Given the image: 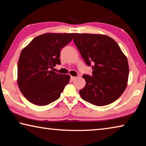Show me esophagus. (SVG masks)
<instances>
[{
  "label": "esophagus",
  "instance_id": "obj_1",
  "mask_svg": "<svg viewBox=\"0 0 146 146\" xmlns=\"http://www.w3.org/2000/svg\"><path fill=\"white\" fill-rule=\"evenodd\" d=\"M76 78V77L75 76H71V80H75V79Z\"/></svg>",
  "mask_w": 146,
  "mask_h": 146
}]
</instances>
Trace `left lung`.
I'll return each instance as SVG.
<instances>
[{
	"label": "left lung",
	"instance_id": "8db88e82",
	"mask_svg": "<svg viewBox=\"0 0 146 146\" xmlns=\"http://www.w3.org/2000/svg\"><path fill=\"white\" fill-rule=\"evenodd\" d=\"M74 42L93 76L84 75L86 86L81 98L97 106L115 102L125 91L129 76L127 58L118 44L105 35L75 33Z\"/></svg>",
	"mask_w": 146,
	"mask_h": 146
}]
</instances>
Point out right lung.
Returning a JSON list of instances; mask_svg holds the SVG:
<instances>
[{
    "label": "right lung",
    "instance_id": "obj_1",
    "mask_svg": "<svg viewBox=\"0 0 146 146\" xmlns=\"http://www.w3.org/2000/svg\"><path fill=\"white\" fill-rule=\"evenodd\" d=\"M73 35L44 33L23 49L18 62L17 83L24 97L31 103L46 106L60 97L70 76L51 69L60 64L61 49L72 40Z\"/></svg>",
    "mask_w": 146,
    "mask_h": 146
}]
</instances>
